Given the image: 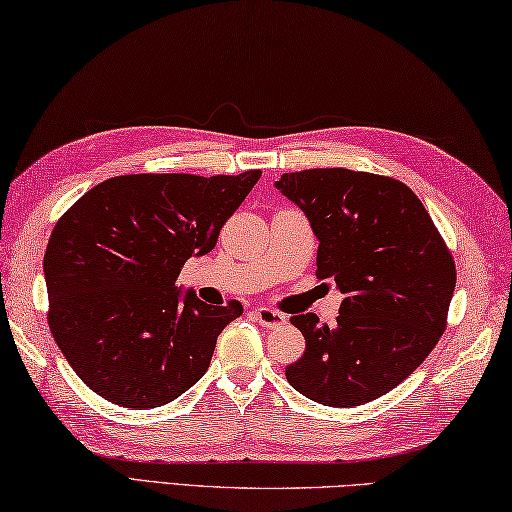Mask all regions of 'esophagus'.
Wrapping results in <instances>:
<instances>
[{"instance_id": "34e87169", "label": "esophagus", "mask_w": 512, "mask_h": 512, "mask_svg": "<svg viewBox=\"0 0 512 512\" xmlns=\"http://www.w3.org/2000/svg\"><path fill=\"white\" fill-rule=\"evenodd\" d=\"M253 315L262 327H268V329H277L282 327V324H286V315L275 309H268V306H257V309H253Z\"/></svg>"}]
</instances>
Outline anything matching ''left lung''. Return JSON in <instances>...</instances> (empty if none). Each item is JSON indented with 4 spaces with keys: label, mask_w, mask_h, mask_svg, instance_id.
<instances>
[{
    "label": "left lung",
    "mask_w": 512,
    "mask_h": 512,
    "mask_svg": "<svg viewBox=\"0 0 512 512\" xmlns=\"http://www.w3.org/2000/svg\"><path fill=\"white\" fill-rule=\"evenodd\" d=\"M275 188L318 237V275L345 295L338 322L293 315L302 358L286 380L311 401L356 407L392 392L443 336L457 284L454 259L421 199L392 176L320 167Z\"/></svg>",
    "instance_id": "8db88e82"
}]
</instances>
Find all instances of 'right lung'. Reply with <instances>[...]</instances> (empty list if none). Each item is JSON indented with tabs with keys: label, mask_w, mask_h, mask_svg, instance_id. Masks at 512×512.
Here are the masks:
<instances>
[{
	"label": "right lung",
	"mask_w": 512,
	"mask_h": 512,
	"mask_svg": "<svg viewBox=\"0 0 512 512\" xmlns=\"http://www.w3.org/2000/svg\"><path fill=\"white\" fill-rule=\"evenodd\" d=\"M262 172L125 174L91 188L55 224L44 253L49 329L82 383L120 407L172 403L210 367L244 309L176 286Z\"/></svg>",
	"instance_id": "1"
}]
</instances>
